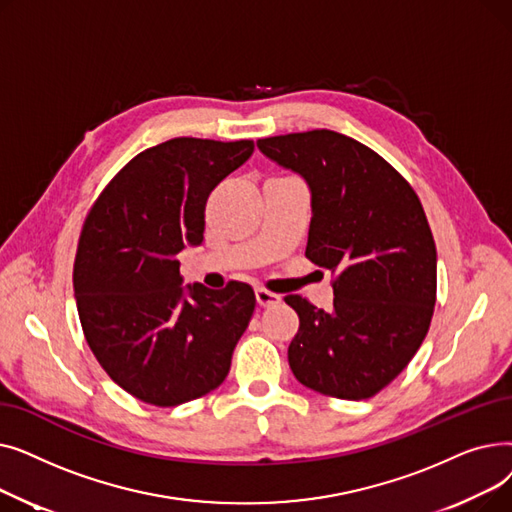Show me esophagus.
Here are the masks:
<instances>
[{
	"label": "esophagus",
	"instance_id": "34e87169",
	"mask_svg": "<svg viewBox=\"0 0 512 512\" xmlns=\"http://www.w3.org/2000/svg\"><path fill=\"white\" fill-rule=\"evenodd\" d=\"M255 297H257V305L259 307H276L282 301L280 294H274V292L265 290V288H257L255 290Z\"/></svg>",
	"mask_w": 512,
	"mask_h": 512
}]
</instances>
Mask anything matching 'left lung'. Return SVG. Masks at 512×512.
Wrapping results in <instances>:
<instances>
[{"mask_svg":"<svg viewBox=\"0 0 512 512\" xmlns=\"http://www.w3.org/2000/svg\"><path fill=\"white\" fill-rule=\"evenodd\" d=\"M259 151L305 178L311 226L305 257L334 278V307L299 294L288 363L303 386L344 400L386 388L432 324L436 242L413 186L384 157L334 130L259 139Z\"/></svg>","mask_w":512,"mask_h":512,"instance_id":"left-lung-1","label":"left lung"}]
</instances>
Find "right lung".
<instances>
[{
    "instance_id": "1",
    "label": "right lung",
    "mask_w": 512,
    "mask_h": 512,
    "mask_svg": "<svg viewBox=\"0 0 512 512\" xmlns=\"http://www.w3.org/2000/svg\"><path fill=\"white\" fill-rule=\"evenodd\" d=\"M253 141L178 137L145 149L93 203L74 259L80 326L105 373L155 407L218 388L255 311L249 284L182 286L184 247L203 242L205 203Z\"/></svg>"
}]
</instances>
